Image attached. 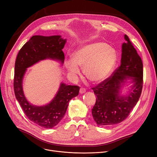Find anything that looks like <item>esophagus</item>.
I'll return each mask as SVG.
<instances>
[{"instance_id":"1","label":"esophagus","mask_w":157,"mask_h":157,"mask_svg":"<svg viewBox=\"0 0 157 157\" xmlns=\"http://www.w3.org/2000/svg\"><path fill=\"white\" fill-rule=\"evenodd\" d=\"M79 92L80 93H84L86 92V89L85 88H81L80 90H79Z\"/></svg>"}]
</instances>
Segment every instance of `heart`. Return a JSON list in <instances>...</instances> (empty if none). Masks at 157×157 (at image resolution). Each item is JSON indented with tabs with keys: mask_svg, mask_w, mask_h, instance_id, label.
<instances>
[{
	"mask_svg": "<svg viewBox=\"0 0 157 157\" xmlns=\"http://www.w3.org/2000/svg\"><path fill=\"white\" fill-rule=\"evenodd\" d=\"M117 60L113 48L102 42L87 45L73 53L72 60L66 62V68L72 77L79 75L78 67H82L83 74L91 82H101L108 78Z\"/></svg>",
	"mask_w": 157,
	"mask_h": 157,
	"instance_id": "heart-1",
	"label": "heart"
}]
</instances>
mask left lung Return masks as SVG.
Returning a JSON list of instances; mask_svg holds the SVG:
<instances>
[{
    "mask_svg": "<svg viewBox=\"0 0 157 157\" xmlns=\"http://www.w3.org/2000/svg\"><path fill=\"white\" fill-rule=\"evenodd\" d=\"M124 39L121 65L110 77L92 88L97 96L92 116L98 126H110L124 121L141 96L143 84L142 60L126 35ZM130 78L134 82L132 92L126 98L119 96L121 85Z\"/></svg>",
    "mask_w": 157,
    "mask_h": 157,
    "instance_id": "obj_1",
    "label": "left lung"
}]
</instances>
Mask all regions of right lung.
Masks as SVG:
<instances>
[{
    "instance_id": "obj_1",
    "label": "right lung",
    "mask_w": 157,
    "mask_h": 157,
    "mask_svg": "<svg viewBox=\"0 0 157 157\" xmlns=\"http://www.w3.org/2000/svg\"><path fill=\"white\" fill-rule=\"evenodd\" d=\"M66 41L59 35L33 36L20 49L15 62L14 90L16 98L26 117L44 128H52L59 124L64 116L69 101L78 95L80 88L61 83L57 95L50 103L37 107L26 100L23 91L22 81L26 68L41 60L47 58L57 59L63 63L64 54L62 48Z\"/></svg>"
}]
</instances>
